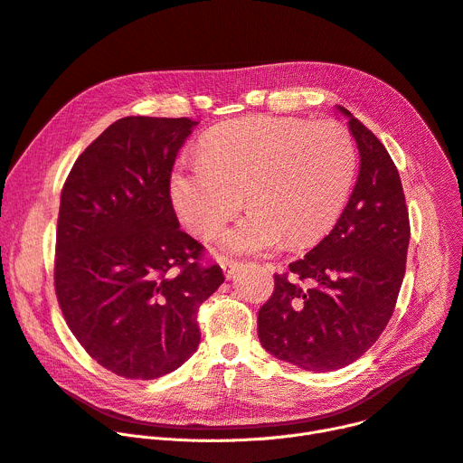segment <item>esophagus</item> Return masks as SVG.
<instances>
[{
    "instance_id": "34e87169",
    "label": "esophagus",
    "mask_w": 463,
    "mask_h": 463,
    "mask_svg": "<svg viewBox=\"0 0 463 463\" xmlns=\"http://www.w3.org/2000/svg\"><path fill=\"white\" fill-rule=\"evenodd\" d=\"M221 267H222V270H224L226 279H232V277H233V273H235V270L241 267V263H239V261H235V260H228V258H222V260H221Z\"/></svg>"
}]
</instances>
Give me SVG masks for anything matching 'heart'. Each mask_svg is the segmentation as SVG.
<instances>
[{"label":"heart","mask_w":463,"mask_h":463,"mask_svg":"<svg viewBox=\"0 0 463 463\" xmlns=\"http://www.w3.org/2000/svg\"><path fill=\"white\" fill-rule=\"evenodd\" d=\"M349 132L335 121L252 116L207 136L202 158L172 175L174 207L198 237L219 232L242 207L254 205L224 232L221 247L258 254L307 244L327 232L347 200L357 165Z\"/></svg>","instance_id":"heart-1"}]
</instances>
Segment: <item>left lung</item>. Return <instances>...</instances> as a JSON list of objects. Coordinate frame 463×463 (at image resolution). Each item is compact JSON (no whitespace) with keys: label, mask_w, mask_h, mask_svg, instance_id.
Instances as JSON below:
<instances>
[{"label":"left lung","mask_w":463,"mask_h":463,"mask_svg":"<svg viewBox=\"0 0 463 463\" xmlns=\"http://www.w3.org/2000/svg\"><path fill=\"white\" fill-rule=\"evenodd\" d=\"M357 142L355 188L327 237L289 273L258 312V336L270 355L303 370L333 372L375 344L394 312L410 247V214L385 146L344 106Z\"/></svg>","instance_id":"left-lung-1"}]
</instances>
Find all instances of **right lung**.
I'll return each instance as SVG.
<instances>
[{
  "label": "right lung",
  "instance_id": "1",
  "mask_svg": "<svg viewBox=\"0 0 463 463\" xmlns=\"http://www.w3.org/2000/svg\"><path fill=\"white\" fill-rule=\"evenodd\" d=\"M196 125L118 119L76 158L61 190L58 303L80 345L121 377L179 368L200 344V305L224 282L179 228L170 196L175 156Z\"/></svg>",
  "mask_w": 463,
  "mask_h": 463
}]
</instances>
